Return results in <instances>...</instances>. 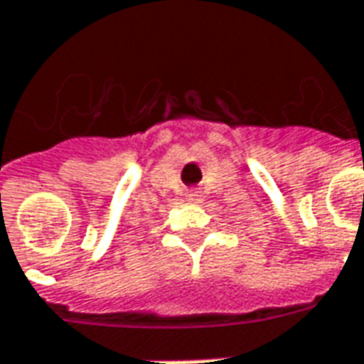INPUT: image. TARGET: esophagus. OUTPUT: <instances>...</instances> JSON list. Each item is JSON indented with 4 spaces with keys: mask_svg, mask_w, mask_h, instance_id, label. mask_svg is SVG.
<instances>
[{
    "mask_svg": "<svg viewBox=\"0 0 364 364\" xmlns=\"http://www.w3.org/2000/svg\"><path fill=\"white\" fill-rule=\"evenodd\" d=\"M187 200L193 204H198L203 203V191L200 189H191L189 193H187Z\"/></svg>",
    "mask_w": 364,
    "mask_h": 364,
    "instance_id": "obj_1",
    "label": "esophagus"
}]
</instances>
